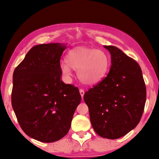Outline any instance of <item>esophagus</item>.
Listing matches in <instances>:
<instances>
[{"label": "esophagus", "mask_w": 159, "mask_h": 159, "mask_svg": "<svg viewBox=\"0 0 159 159\" xmlns=\"http://www.w3.org/2000/svg\"><path fill=\"white\" fill-rule=\"evenodd\" d=\"M80 95H81L82 98H83L84 94V90H82V89H80Z\"/></svg>", "instance_id": "1"}]
</instances>
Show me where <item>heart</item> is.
<instances>
[{
	"instance_id": "heart-1",
	"label": "heart",
	"mask_w": 159,
	"mask_h": 159,
	"mask_svg": "<svg viewBox=\"0 0 159 159\" xmlns=\"http://www.w3.org/2000/svg\"><path fill=\"white\" fill-rule=\"evenodd\" d=\"M66 62L61 64V71L66 79H70L71 69L77 70V77L82 83L93 85L103 79L109 66L107 54L101 50L79 46L69 51Z\"/></svg>"
}]
</instances>
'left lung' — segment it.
<instances>
[{
  "mask_svg": "<svg viewBox=\"0 0 159 159\" xmlns=\"http://www.w3.org/2000/svg\"><path fill=\"white\" fill-rule=\"evenodd\" d=\"M111 66L107 77L84 93L90 122L102 138L117 139L140 122L146 87L138 62L118 48L108 45Z\"/></svg>",
  "mask_w": 159,
  "mask_h": 159,
  "instance_id": "1",
  "label": "left lung"
}]
</instances>
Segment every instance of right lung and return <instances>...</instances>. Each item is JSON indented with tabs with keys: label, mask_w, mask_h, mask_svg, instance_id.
<instances>
[{
	"label": "right lung",
	"mask_w": 159,
	"mask_h": 159,
	"mask_svg": "<svg viewBox=\"0 0 159 159\" xmlns=\"http://www.w3.org/2000/svg\"><path fill=\"white\" fill-rule=\"evenodd\" d=\"M66 45L32 47L13 74L11 104L20 127L30 138L57 141L68 133L81 101L79 89L62 81L60 59Z\"/></svg>",
	"instance_id": "1"
}]
</instances>
